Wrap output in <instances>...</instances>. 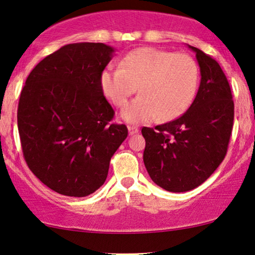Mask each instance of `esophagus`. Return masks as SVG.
Returning a JSON list of instances; mask_svg holds the SVG:
<instances>
[{"instance_id":"1","label":"esophagus","mask_w":255,"mask_h":255,"mask_svg":"<svg viewBox=\"0 0 255 255\" xmlns=\"http://www.w3.org/2000/svg\"><path fill=\"white\" fill-rule=\"evenodd\" d=\"M138 127L137 126H128V131H129V135H134V134H137L138 132Z\"/></svg>"}]
</instances>
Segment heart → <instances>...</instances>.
I'll return each instance as SVG.
<instances>
[{"mask_svg":"<svg viewBox=\"0 0 255 255\" xmlns=\"http://www.w3.org/2000/svg\"><path fill=\"white\" fill-rule=\"evenodd\" d=\"M199 81L200 69L192 56L143 47L125 55L121 67H107L100 76V87L117 107L126 105L138 88L139 96L125 107L121 117L139 124L180 117L192 105Z\"/></svg>","mask_w":255,"mask_h":255,"instance_id":"heart-1","label":"heart"}]
</instances>
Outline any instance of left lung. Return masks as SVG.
I'll return each mask as SVG.
<instances>
[{
	"mask_svg": "<svg viewBox=\"0 0 255 255\" xmlns=\"http://www.w3.org/2000/svg\"><path fill=\"white\" fill-rule=\"evenodd\" d=\"M195 52L201 82L194 102L178 119L143 127V162L150 178L165 191L198 187L223 162L234 126L235 104L228 78L216 60Z\"/></svg>",
	"mask_w": 255,
	"mask_h": 255,
	"instance_id": "left-lung-1",
	"label": "left lung"
}]
</instances>
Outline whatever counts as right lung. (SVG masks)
I'll use <instances>...</instances> for the list:
<instances>
[{"mask_svg": "<svg viewBox=\"0 0 255 255\" xmlns=\"http://www.w3.org/2000/svg\"><path fill=\"white\" fill-rule=\"evenodd\" d=\"M113 53L102 42L63 46L33 68L20 92L17 124L24 159L59 194L96 192L128 135L126 125L111 124L114 110L100 87Z\"/></svg>", "mask_w": 255, "mask_h": 255, "instance_id": "add662e5", "label": "right lung"}]
</instances>
